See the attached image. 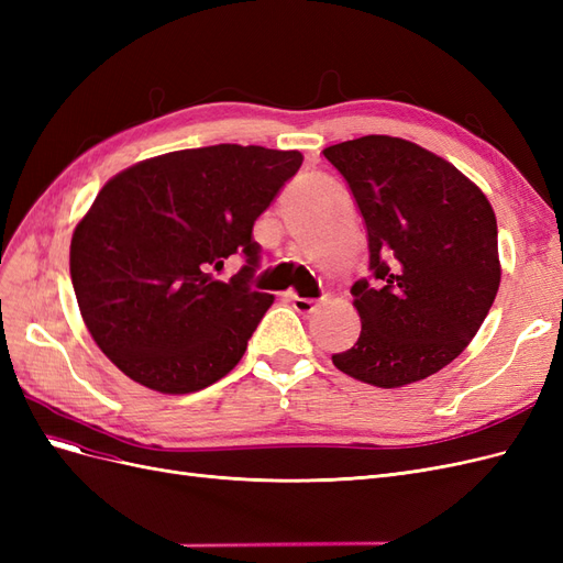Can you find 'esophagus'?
Segmentation results:
<instances>
[{"label":"esophagus","mask_w":563,"mask_h":563,"mask_svg":"<svg viewBox=\"0 0 563 563\" xmlns=\"http://www.w3.org/2000/svg\"><path fill=\"white\" fill-rule=\"evenodd\" d=\"M288 300H291L294 310L300 312V314H305V317L314 314V312L321 308V302H323V300H310V298H300V296H291Z\"/></svg>","instance_id":"esophagus-1"}]
</instances>
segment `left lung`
I'll return each instance as SVG.
<instances>
[{
	"instance_id": "left-lung-1",
	"label": "left lung",
	"mask_w": 563,
	"mask_h": 563,
	"mask_svg": "<svg viewBox=\"0 0 563 563\" xmlns=\"http://www.w3.org/2000/svg\"><path fill=\"white\" fill-rule=\"evenodd\" d=\"M323 157L364 216L373 277L352 286L362 333L333 364L385 389L424 380L470 345L496 300V213L451 162L411 141L362 135Z\"/></svg>"
}]
</instances>
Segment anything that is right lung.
Returning <instances> with one entry per match:
<instances>
[{
  "instance_id": "right-lung-1",
  "label": "right lung",
  "mask_w": 563,
  "mask_h": 563,
  "mask_svg": "<svg viewBox=\"0 0 563 563\" xmlns=\"http://www.w3.org/2000/svg\"><path fill=\"white\" fill-rule=\"evenodd\" d=\"M298 150L211 145L178 150L110 178L70 244L84 323L108 360L162 395L213 385L240 364L275 296L253 291V223L288 178ZM234 252L230 283L212 269Z\"/></svg>"
}]
</instances>
